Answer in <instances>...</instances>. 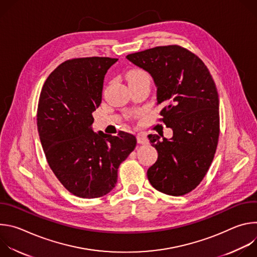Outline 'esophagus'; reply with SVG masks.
<instances>
[{
    "instance_id": "1",
    "label": "esophagus",
    "mask_w": 257,
    "mask_h": 257,
    "mask_svg": "<svg viewBox=\"0 0 257 257\" xmlns=\"http://www.w3.org/2000/svg\"><path fill=\"white\" fill-rule=\"evenodd\" d=\"M136 138H137V142L139 144H148L149 143V138H148V136L144 135V134L139 133V134H137Z\"/></svg>"
}]
</instances>
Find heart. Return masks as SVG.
<instances>
[{
  "instance_id": "b5f03b06",
  "label": "heart",
  "mask_w": 257,
  "mask_h": 257,
  "mask_svg": "<svg viewBox=\"0 0 257 257\" xmlns=\"http://www.w3.org/2000/svg\"><path fill=\"white\" fill-rule=\"evenodd\" d=\"M146 77H149L148 74H146L144 71H142L140 69H133L127 74L128 82H132V81H135V80H138L141 78H146Z\"/></svg>"
}]
</instances>
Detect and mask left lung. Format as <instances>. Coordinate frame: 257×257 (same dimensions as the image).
<instances>
[{
	"instance_id": "obj_1",
	"label": "left lung",
	"mask_w": 257,
	"mask_h": 257,
	"mask_svg": "<svg viewBox=\"0 0 257 257\" xmlns=\"http://www.w3.org/2000/svg\"><path fill=\"white\" fill-rule=\"evenodd\" d=\"M152 76L170 139L149 135L158 151L148 178L157 190L184 195L198 186L213 160L219 134V99L204 63L179 46L157 47L127 57Z\"/></svg>"
}]
</instances>
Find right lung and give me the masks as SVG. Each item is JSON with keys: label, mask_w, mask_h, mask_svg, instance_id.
<instances>
[{"label": "right lung", "mask_w": 257, "mask_h": 257, "mask_svg": "<svg viewBox=\"0 0 257 257\" xmlns=\"http://www.w3.org/2000/svg\"><path fill=\"white\" fill-rule=\"evenodd\" d=\"M118 59L91 57L62 63L46 80L38 107V130L48 163L78 197L96 198L117 184L118 169L134 151L136 138L95 133L92 113L101 102L106 71Z\"/></svg>", "instance_id": "add662e5"}]
</instances>
